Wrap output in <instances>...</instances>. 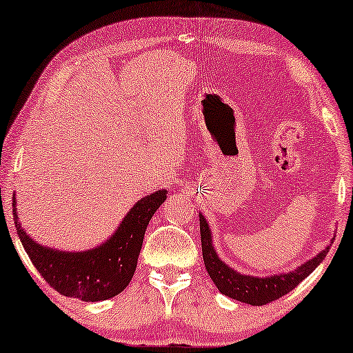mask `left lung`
Here are the masks:
<instances>
[{
  "label": "left lung",
  "instance_id": "1",
  "mask_svg": "<svg viewBox=\"0 0 353 353\" xmlns=\"http://www.w3.org/2000/svg\"><path fill=\"white\" fill-rule=\"evenodd\" d=\"M199 226L202 257H204L205 270L212 281L226 297L249 303V305H265V303L276 301L284 294L291 292L302 279H305L325 260L326 254L330 252V245H327L315 257L301 263L291 272L272 274V276H252V274L236 272L234 268H231L219 257L214 248V241H212L210 226L202 214H199Z\"/></svg>",
  "mask_w": 353,
  "mask_h": 353
}]
</instances>
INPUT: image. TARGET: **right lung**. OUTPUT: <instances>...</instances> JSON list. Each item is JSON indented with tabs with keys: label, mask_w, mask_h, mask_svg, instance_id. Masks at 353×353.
<instances>
[{
	"label": "right lung",
	"mask_w": 353,
	"mask_h": 353,
	"mask_svg": "<svg viewBox=\"0 0 353 353\" xmlns=\"http://www.w3.org/2000/svg\"><path fill=\"white\" fill-rule=\"evenodd\" d=\"M165 199L167 190L141 197L123 216L110 238L80 252L46 248L30 238L19 221L16 196L12 201V215L23 249L54 291L85 302H101L115 297L132 281L144 233L152 215Z\"/></svg>",
	"instance_id": "obj_1"
}]
</instances>
